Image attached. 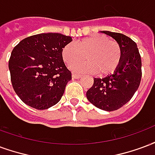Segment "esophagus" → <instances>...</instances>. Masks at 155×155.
<instances>
[{"label": "esophagus", "instance_id": "obj_1", "mask_svg": "<svg viewBox=\"0 0 155 155\" xmlns=\"http://www.w3.org/2000/svg\"><path fill=\"white\" fill-rule=\"evenodd\" d=\"M81 77V74H72V78L73 79H80Z\"/></svg>", "mask_w": 155, "mask_h": 155}]
</instances>
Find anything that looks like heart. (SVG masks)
<instances>
[{
  "mask_svg": "<svg viewBox=\"0 0 155 155\" xmlns=\"http://www.w3.org/2000/svg\"><path fill=\"white\" fill-rule=\"evenodd\" d=\"M88 62L77 64L84 59ZM63 61L71 66V69L77 72H95L99 76H105L115 71L122 59V51L118 42L110 40L105 35L97 34L67 43L61 49Z\"/></svg>",
  "mask_w": 155,
  "mask_h": 155,
  "instance_id": "heart-1",
  "label": "heart"
}]
</instances>
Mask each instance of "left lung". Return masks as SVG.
I'll use <instances>...</instances> for the list:
<instances>
[{"label":"left lung","instance_id":"obj_1","mask_svg":"<svg viewBox=\"0 0 155 155\" xmlns=\"http://www.w3.org/2000/svg\"><path fill=\"white\" fill-rule=\"evenodd\" d=\"M100 33L112 37L122 51L121 64L113 74L94 78L93 86L86 92L88 100L98 108L107 112L121 107L132 98L141 80V58L136 43L124 34L110 31Z\"/></svg>","mask_w":155,"mask_h":155}]
</instances>
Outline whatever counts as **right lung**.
Listing matches in <instances>:
<instances>
[{
    "instance_id": "1",
    "label": "right lung",
    "mask_w": 155,
    "mask_h": 155,
    "mask_svg": "<svg viewBox=\"0 0 155 155\" xmlns=\"http://www.w3.org/2000/svg\"><path fill=\"white\" fill-rule=\"evenodd\" d=\"M71 41L70 36L43 33L28 37L15 47L9 61L10 80L25 104L43 110L60 101L71 80L61 49Z\"/></svg>"
}]
</instances>
